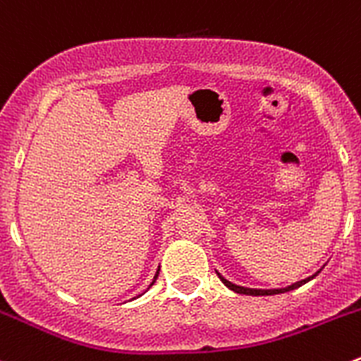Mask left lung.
Returning <instances> with one entry per match:
<instances>
[{
	"label": "left lung",
	"mask_w": 361,
	"mask_h": 361,
	"mask_svg": "<svg viewBox=\"0 0 361 361\" xmlns=\"http://www.w3.org/2000/svg\"><path fill=\"white\" fill-rule=\"evenodd\" d=\"M312 277H314V276H312ZM312 277H309V279H303V281H300V283L291 284V286L284 288V290H251V288H242V286H237V284L230 283V281H226V279H224V277H221V276H219V279L223 281V283L226 284V286L230 288V290L237 291V293H242V295H251V297H269V295L284 293V291H291V290H295V288H300L302 284H305L307 281H310V279H312Z\"/></svg>",
	"instance_id": "1"
}]
</instances>
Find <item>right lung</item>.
I'll list each match as a JSON object with an SVG mask.
<instances>
[{"mask_svg":"<svg viewBox=\"0 0 361 361\" xmlns=\"http://www.w3.org/2000/svg\"><path fill=\"white\" fill-rule=\"evenodd\" d=\"M158 274H159V272H156V276H154V281H156V277H158ZM154 281H152V283H151V286H152V284H154Z\"/></svg>","mask_w":361,"mask_h":361,"instance_id":"add662e5","label":"right lung"}]
</instances>
